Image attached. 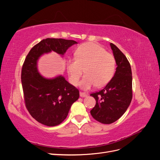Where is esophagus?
<instances>
[{"instance_id": "1", "label": "esophagus", "mask_w": 160, "mask_h": 160, "mask_svg": "<svg viewBox=\"0 0 160 160\" xmlns=\"http://www.w3.org/2000/svg\"><path fill=\"white\" fill-rule=\"evenodd\" d=\"M88 95V93H83V92H80V96L82 97V98H85V97H87Z\"/></svg>"}]
</instances>
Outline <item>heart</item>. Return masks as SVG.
Wrapping results in <instances>:
<instances>
[{
	"label": "heart",
	"instance_id": "1",
	"mask_svg": "<svg viewBox=\"0 0 160 160\" xmlns=\"http://www.w3.org/2000/svg\"><path fill=\"white\" fill-rule=\"evenodd\" d=\"M116 69L114 56L104 48L94 42H87L77 49L75 59L67 62V71L72 85H78L81 77L85 76L81 82L82 89L88 90L95 85L102 87L113 78Z\"/></svg>",
	"mask_w": 160,
	"mask_h": 160
}]
</instances>
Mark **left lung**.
<instances>
[{
	"instance_id": "1",
	"label": "left lung",
	"mask_w": 160,
	"mask_h": 160,
	"mask_svg": "<svg viewBox=\"0 0 160 160\" xmlns=\"http://www.w3.org/2000/svg\"><path fill=\"white\" fill-rule=\"evenodd\" d=\"M117 68L113 78L105 88L90 95L96 101L91 115L98 122L110 124L119 119L132 99V73L127 57L113 43H110Z\"/></svg>"
}]
</instances>
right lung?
Segmentation results:
<instances>
[{
    "label": "right lung",
    "mask_w": 160,
    "mask_h": 160,
    "mask_svg": "<svg viewBox=\"0 0 160 160\" xmlns=\"http://www.w3.org/2000/svg\"><path fill=\"white\" fill-rule=\"evenodd\" d=\"M77 43L72 40L47 38L34 46L22 67L21 83L24 101L32 117L47 126H56L67 118L72 104L79 98V91L63 77L47 79L37 71V62L43 53L55 51L64 55Z\"/></svg>",
    "instance_id": "obj_1"
}]
</instances>
